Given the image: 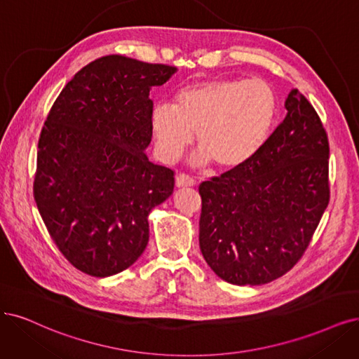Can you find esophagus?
<instances>
[{"label":"esophagus","mask_w":359,"mask_h":359,"mask_svg":"<svg viewBox=\"0 0 359 359\" xmlns=\"http://www.w3.org/2000/svg\"><path fill=\"white\" fill-rule=\"evenodd\" d=\"M195 184V180L187 175H183V172H180V175L176 176V187L177 188H191Z\"/></svg>","instance_id":"1"}]
</instances>
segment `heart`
<instances>
[{
	"mask_svg": "<svg viewBox=\"0 0 359 359\" xmlns=\"http://www.w3.org/2000/svg\"><path fill=\"white\" fill-rule=\"evenodd\" d=\"M276 111V93L263 79H208L182 88L175 106H155L151 128L165 161L177 159L196 133L201 149L194 163L215 161L220 170H233L263 148Z\"/></svg>",
	"mask_w": 359,
	"mask_h": 359,
	"instance_id": "obj_1",
	"label": "heart"
}]
</instances>
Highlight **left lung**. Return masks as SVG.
Returning a JSON list of instances; mask_svg holds the SVG:
<instances>
[{"label": "left lung", "mask_w": 359, "mask_h": 359, "mask_svg": "<svg viewBox=\"0 0 359 359\" xmlns=\"http://www.w3.org/2000/svg\"><path fill=\"white\" fill-rule=\"evenodd\" d=\"M287 115L257 155L203 182L200 248L213 272L235 285H260L303 256L330 201L328 139L297 88Z\"/></svg>", "instance_id": "1"}]
</instances>
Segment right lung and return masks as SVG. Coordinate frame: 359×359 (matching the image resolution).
Segmentation results:
<instances>
[{
  "label": "right lung",
  "instance_id": "add662e5",
  "mask_svg": "<svg viewBox=\"0 0 359 359\" xmlns=\"http://www.w3.org/2000/svg\"><path fill=\"white\" fill-rule=\"evenodd\" d=\"M168 65L111 55L60 91L38 140L34 198L60 253L104 278L135 263L149 241L151 210L172 194L175 172L151 163L152 87Z\"/></svg>",
  "mask_w": 359,
  "mask_h": 359
}]
</instances>
